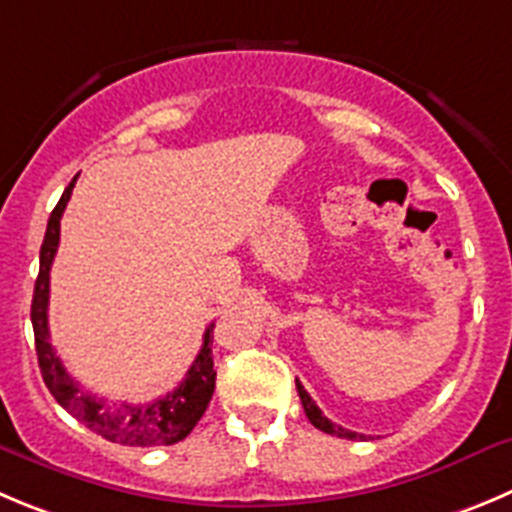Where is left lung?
Instances as JSON below:
<instances>
[{"label": "left lung", "instance_id": "left-lung-1", "mask_svg": "<svg viewBox=\"0 0 512 512\" xmlns=\"http://www.w3.org/2000/svg\"><path fill=\"white\" fill-rule=\"evenodd\" d=\"M295 386H298V396H300V401H303L305 417L310 419V424H313L315 429H321V432H326V434H336V437H343V439H366L364 434H358V432H351V429L338 427V424H333L331 419L323 417V412H321V409H318V404H315V401L310 399V394L303 389V384H300L298 379H295Z\"/></svg>", "mask_w": 512, "mask_h": 512}]
</instances>
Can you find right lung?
Masks as SVG:
<instances>
[{
    "label": "right lung",
    "instance_id": "1",
    "mask_svg": "<svg viewBox=\"0 0 512 512\" xmlns=\"http://www.w3.org/2000/svg\"><path fill=\"white\" fill-rule=\"evenodd\" d=\"M75 179L62 191L60 202L47 219V232L40 247V275H37L35 295H32V328H35V348L42 379L65 412L73 414L78 422H83L85 427L93 429L108 442L128 444V447H161V444L181 442L191 429L197 427L214 394V379H217L212 361L214 323L204 333L202 351L197 353L191 369L186 371V379L171 394L154 399L151 404H143V407L105 404L103 399L80 389L73 376L65 371L60 356H55V348L50 343V328H47L50 267L55 260L57 245H60V217L70 202Z\"/></svg>",
    "mask_w": 512,
    "mask_h": 512
}]
</instances>
